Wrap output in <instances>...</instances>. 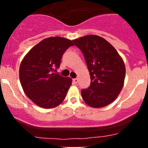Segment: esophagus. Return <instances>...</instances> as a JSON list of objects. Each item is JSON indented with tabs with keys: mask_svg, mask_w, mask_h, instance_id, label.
<instances>
[{
	"mask_svg": "<svg viewBox=\"0 0 148 148\" xmlns=\"http://www.w3.org/2000/svg\"><path fill=\"white\" fill-rule=\"evenodd\" d=\"M73 82H74V84H77L79 82V79H77V78L74 79H73Z\"/></svg>",
	"mask_w": 148,
	"mask_h": 148,
	"instance_id": "obj_1",
	"label": "esophagus"
}]
</instances>
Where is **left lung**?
Instances as JSON below:
<instances>
[{
    "instance_id": "obj_1",
    "label": "left lung",
    "mask_w": 148,
    "mask_h": 148,
    "mask_svg": "<svg viewBox=\"0 0 148 148\" xmlns=\"http://www.w3.org/2000/svg\"><path fill=\"white\" fill-rule=\"evenodd\" d=\"M73 42L83 53L90 74V86L82 90L84 101L94 108L114 102L123 87L126 71L118 52L97 35L80 37Z\"/></svg>"
}]
</instances>
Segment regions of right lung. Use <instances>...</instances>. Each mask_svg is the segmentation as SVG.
I'll use <instances>...</instances> for the list:
<instances>
[{
	"instance_id": "right-lung-1",
	"label": "right lung",
	"mask_w": 148,
	"mask_h": 148,
	"mask_svg": "<svg viewBox=\"0 0 148 148\" xmlns=\"http://www.w3.org/2000/svg\"><path fill=\"white\" fill-rule=\"evenodd\" d=\"M71 46H74L72 41L62 37L44 38L22 60L19 69L21 84L26 96L38 107L53 108L65 99L72 79L53 71Z\"/></svg>"
}]
</instances>
